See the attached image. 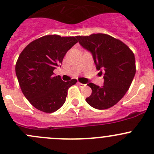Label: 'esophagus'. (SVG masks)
Segmentation results:
<instances>
[{
    "label": "esophagus",
    "mask_w": 154,
    "mask_h": 154,
    "mask_svg": "<svg viewBox=\"0 0 154 154\" xmlns=\"http://www.w3.org/2000/svg\"><path fill=\"white\" fill-rule=\"evenodd\" d=\"M77 84H78V86H80V87H85V86H86V84H83V83H78Z\"/></svg>",
    "instance_id": "obj_1"
}]
</instances>
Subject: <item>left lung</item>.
I'll return each instance as SVG.
<instances>
[{
    "instance_id": "1",
    "label": "left lung",
    "mask_w": 154,
    "mask_h": 154,
    "mask_svg": "<svg viewBox=\"0 0 154 154\" xmlns=\"http://www.w3.org/2000/svg\"><path fill=\"white\" fill-rule=\"evenodd\" d=\"M79 44L90 52L98 70L104 71V86L88 83L92 94L88 104L98 110L110 108L126 94L135 74V59L129 47L105 34L77 36Z\"/></svg>"
}]
</instances>
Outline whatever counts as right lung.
Wrapping results in <instances>:
<instances>
[{
    "instance_id": "obj_1",
    "label": "right lung",
    "mask_w": 154,
    "mask_h": 154,
    "mask_svg": "<svg viewBox=\"0 0 154 154\" xmlns=\"http://www.w3.org/2000/svg\"><path fill=\"white\" fill-rule=\"evenodd\" d=\"M77 43L76 37L46 35L30 43L16 62V74L22 93L37 110L53 113L65 102L68 89L77 82H65L53 71L67 52Z\"/></svg>"
}]
</instances>
